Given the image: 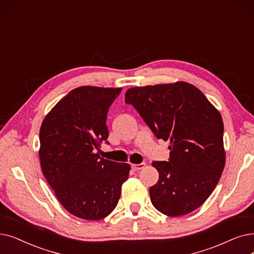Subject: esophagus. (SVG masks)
Here are the masks:
<instances>
[{"label":"esophagus","instance_id":"1","mask_svg":"<svg viewBox=\"0 0 254 254\" xmlns=\"http://www.w3.org/2000/svg\"><path fill=\"white\" fill-rule=\"evenodd\" d=\"M145 167V163H141V164H133L131 165V169L135 171H139Z\"/></svg>","mask_w":254,"mask_h":254}]
</instances>
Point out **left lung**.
<instances>
[{
    "label": "left lung",
    "mask_w": 254,
    "mask_h": 254,
    "mask_svg": "<svg viewBox=\"0 0 254 254\" xmlns=\"http://www.w3.org/2000/svg\"><path fill=\"white\" fill-rule=\"evenodd\" d=\"M133 106L158 139L170 141L169 161H154L158 183L150 187L152 205L170 217L187 215L212 194L225 165L221 114L187 82L129 88Z\"/></svg>",
    "instance_id": "obj_1"
}]
</instances>
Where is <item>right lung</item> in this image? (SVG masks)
I'll use <instances>...</instances> for the list:
<instances>
[{
    "mask_svg": "<svg viewBox=\"0 0 254 254\" xmlns=\"http://www.w3.org/2000/svg\"><path fill=\"white\" fill-rule=\"evenodd\" d=\"M120 92L121 88H75L41 124L42 173L66 211L81 219L101 220L111 214L128 179V164L96 152L109 136L107 114Z\"/></svg>",
    "mask_w": 254,
    "mask_h": 254,
    "instance_id": "1",
    "label": "right lung"
}]
</instances>
